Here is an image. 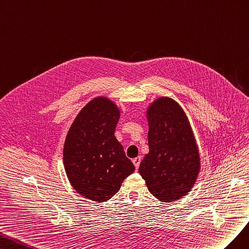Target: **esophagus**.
Returning <instances> with one entry per match:
<instances>
[{
    "instance_id": "1",
    "label": "esophagus",
    "mask_w": 249,
    "mask_h": 249,
    "mask_svg": "<svg viewBox=\"0 0 249 249\" xmlns=\"http://www.w3.org/2000/svg\"><path fill=\"white\" fill-rule=\"evenodd\" d=\"M132 162H133V165L136 166V169L138 170L139 166H140V162H141V158H140V156H138V158H136V159H133Z\"/></svg>"
}]
</instances>
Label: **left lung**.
Instances as JSON below:
<instances>
[{"instance_id":"left-lung-1","label":"left lung","mask_w":249,"mask_h":249,"mask_svg":"<svg viewBox=\"0 0 249 249\" xmlns=\"http://www.w3.org/2000/svg\"><path fill=\"white\" fill-rule=\"evenodd\" d=\"M149 152L139 172L149 192L162 202H173L194 187L200 154L189 119L172 98L160 97L148 106Z\"/></svg>"}]
</instances>
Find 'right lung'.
<instances>
[{
	"mask_svg": "<svg viewBox=\"0 0 249 249\" xmlns=\"http://www.w3.org/2000/svg\"><path fill=\"white\" fill-rule=\"evenodd\" d=\"M120 116L115 102L96 97L78 113L65 141L63 166L71 186L96 202L110 199L136 170L115 137Z\"/></svg>",
	"mask_w": 249,
	"mask_h": 249,
	"instance_id": "1",
	"label": "right lung"
}]
</instances>
